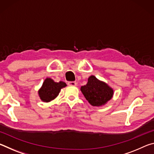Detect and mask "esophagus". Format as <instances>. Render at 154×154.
Returning <instances> with one entry per match:
<instances>
[{"label": "esophagus", "instance_id": "34e87169", "mask_svg": "<svg viewBox=\"0 0 154 154\" xmlns=\"http://www.w3.org/2000/svg\"><path fill=\"white\" fill-rule=\"evenodd\" d=\"M68 85H71V86H76L77 82H68Z\"/></svg>", "mask_w": 154, "mask_h": 154}]
</instances>
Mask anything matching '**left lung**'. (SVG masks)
I'll return each mask as SVG.
<instances>
[{"label":"left lung","instance_id":"left-lung-1","mask_svg":"<svg viewBox=\"0 0 154 154\" xmlns=\"http://www.w3.org/2000/svg\"><path fill=\"white\" fill-rule=\"evenodd\" d=\"M80 90L88 103L94 106L105 105L114 94L113 88L106 83L98 79L94 75L90 76L87 84L81 87Z\"/></svg>","mask_w":154,"mask_h":154}]
</instances>
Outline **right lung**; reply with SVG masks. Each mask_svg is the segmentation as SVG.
Returning a JSON list of instances; mask_svg holds the SVG:
<instances>
[{
	"label": "right lung",
	"mask_w": 154,
	"mask_h": 154,
	"mask_svg": "<svg viewBox=\"0 0 154 154\" xmlns=\"http://www.w3.org/2000/svg\"><path fill=\"white\" fill-rule=\"evenodd\" d=\"M66 86L64 82H55L51 78H46L42 86L38 91V96L43 102L48 103L55 99L58 96L62 88Z\"/></svg>",
	"instance_id": "add662e5"
}]
</instances>
